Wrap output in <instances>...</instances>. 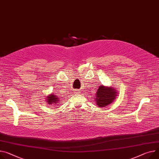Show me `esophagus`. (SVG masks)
Returning a JSON list of instances; mask_svg holds the SVG:
<instances>
[{"instance_id": "esophagus-1", "label": "esophagus", "mask_w": 159, "mask_h": 159, "mask_svg": "<svg viewBox=\"0 0 159 159\" xmlns=\"http://www.w3.org/2000/svg\"><path fill=\"white\" fill-rule=\"evenodd\" d=\"M76 92H78V90H76Z\"/></svg>"}]
</instances>
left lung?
Returning <instances> with one entry per match:
<instances>
[{
    "mask_svg": "<svg viewBox=\"0 0 159 159\" xmlns=\"http://www.w3.org/2000/svg\"><path fill=\"white\" fill-rule=\"evenodd\" d=\"M115 88L105 87L102 84L101 85L97 90L94 98L97 106L105 107L115 101L118 93Z\"/></svg>",
    "mask_w": 159,
    "mask_h": 159,
    "instance_id": "left-lung-1",
    "label": "left lung"
}]
</instances>
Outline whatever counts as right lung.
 Segmentation results:
<instances>
[{
    "label": "right lung",
    "instance_id": "right-lung-1",
    "mask_svg": "<svg viewBox=\"0 0 159 159\" xmlns=\"http://www.w3.org/2000/svg\"><path fill=\"white\" fill-rule=\"evenodd\" d=\"M46 98V102L49 105H52V106H57L58 105L59 103V97H58L57 95H56L54 93H50V95H48Z\"/></svg>",
    "mask_w": 159,
    "mask_h": 159
}]
</instances>
